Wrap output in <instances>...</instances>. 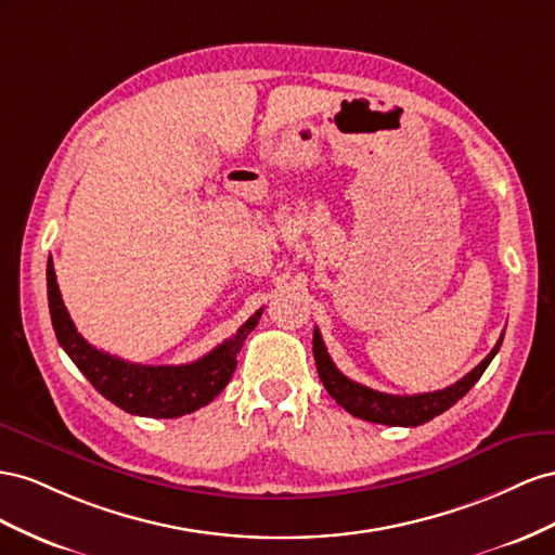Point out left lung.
I'll return each mask as SVG.
<instances>
[{
    "mask_svg": "<svg viewBox=\"0 0 555 555\" xmlns=\"http://www.w3.org/2000/svg\"><path fill=\"white\" fill-rule=\"evenodd\" d=\"M500 346H502V337L495 344L493 351H490L477 367H474L469 374H465L461 382H455L444 390L423 392V395H388V392H378L362 384H356L348 376H344L337 370L335 362H332L319 327L313 330V360H315V367H319L321 382L330 392V398L339 406H344L348 414H353L362 421L382 423V425H402V427H416L433 421L435 416L444 414V411L451 409L457 400L465 398L469 388L479 382L481 374L490 365V360L495 358Z\"/></svg>",
    "mask_w": 555,
    "mask_h": 555,
    "instance_id": "left-lung-1",
    "label": "left lung"
}]
</instances>
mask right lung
I'll return each mask as SVG.
<instances>
[{
    "label": "right lung",
    "mask_w": 555,
    "mask_h": 555,
    "mask_svg": "<svg viewBox=\"0 0 555 555\" xmlns=\"http://www.w3.org/2000/svg\"><path fill=\"white\" fill-rule=\"evenodd\" d=\"M46 283L55 337L74 365L108 402L128 414L149 418H179L218 398L236 370V353L242 351L244 339L262 315V309H258L232 339L218 344L214 351L188 365H137L100 351L78 335L62 302L53 260H49L46 269Z\"/></svg>",
    "instance_id": "right-lung-1"
}]
</instances>
